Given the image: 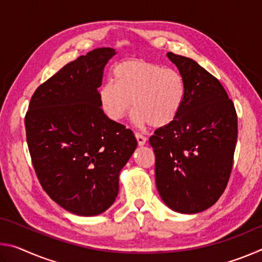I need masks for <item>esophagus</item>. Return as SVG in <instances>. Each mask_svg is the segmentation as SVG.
I'll use <instances>...</instances> for the list:
<instances>
[{"mask_svg":"<svg viewBox=\"0 0 262 262\" xmlns=\"http://www.w3.org/2000/svg\"><path fill=\"white\" fill-rule=\"evenodd\" d=\"M135 137H136L137 143H139V145H144L145 142H147V137L140 134V133H135Z\"/></svg>","mask_w":262,"mask_h":262,"instance_id":"obj_1","label":"esophagus"}]
</instances>
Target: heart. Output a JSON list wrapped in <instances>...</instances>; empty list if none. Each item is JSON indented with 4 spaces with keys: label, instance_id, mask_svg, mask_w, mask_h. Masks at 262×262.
I'll use <instances>...</instances> for the list:
<instances>
[{
    "label": "heart",
    "instance_id": "b5f03b06",
    "mask_svg": "<svg viewBox=\"0 0 262 262\" xmlns=\"http://www.w3.org/2000/svg\"><path fill=\"white\" fill-rule=\"evenodd\" d=\"M114 82L98 90L104 114L120 121L134 107L133 122L137 126L164 127L178 117L186 98L184 77L174 69L144 60H127L115 66Z\"/></svg>",
    "mask_w": 262,
    "mask_h": 262
}]
</instances>
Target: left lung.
Segmentation results:
<instances>
[{"mask_svg": "<svg viewBox=\"0 0 262 262\" xmlns=\"http://www.w3.org/2000/svg\"><path fill=\"white\" fill-rule=\"evenodd\" d=\"M186 84L183 108L149 142L156 156V186L164 203L196 214L219 200L230 178L237 114L219 79L189 57L167 53Z\"/></svg>", "mask_w": 262, "mask_h": 262, "instance_id": "obj_1", "label": "left lung"}]
</instances>
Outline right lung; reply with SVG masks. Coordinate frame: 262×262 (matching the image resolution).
Returning <instances> with one entry per match:
<instances>
[{"label": "right lung", "mask_w": 262, "mask_h": 262, "mask_svg": "<svg viewBox=\"0 0 262 262\" xmlns=\"http://www.w3.org/2000/svg\"><path fill=\"white\" fill-rule=\"evenodd\" d=\"M115 54L97 48L69 62L35 90L25 117L42 188L75 215L96 216L113 205L119 176L137 147L133 132L106 117L98 101L105 66Z\"/></svg>", "instance_id": "add662e5"}]
</instances>
